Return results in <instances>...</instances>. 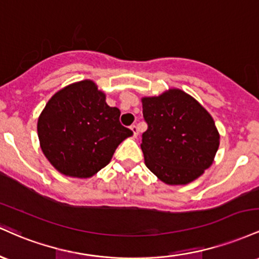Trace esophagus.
Returning <instances> with one entry per match:
<instances>
[{
    "mask_svg": "<svg viewBox=\"0 0 259 259\" xmlns=\"http://www.w3.org/2000/svg\"><path fill=\"white\" fill-rule=\"evenodd\" d=\"M130 129L133 130V133H134V136H135V138H136V136H138V134H139V129H138V126H136L135 124H133V125L130 126Z\"/></svg>",
    "mask_w": 259,
    "mask_h": 259,
    "instance_id": "esophagus-1",
    "label": "esophagus"
}]
</instances>
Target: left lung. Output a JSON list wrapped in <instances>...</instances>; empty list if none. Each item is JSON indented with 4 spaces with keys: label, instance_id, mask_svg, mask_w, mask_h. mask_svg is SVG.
<instances>
[{
    "label": "left lung",
    "instance_id": "left-lung-1",
    "mask_svg": "<svg viewBox=\"0 0 259 259\" xmlns=\"http://www.w3.org/2000/svg\"><path fill=\"white\" fill-rule=\"evenodd\" d=\"M147 130L142 134L145 164L169 185L197 179L213 163L219 147L214 120L184 91L142 99Z\"/></svg>",
    "mask_w": 259,
    "mask_h": 259
}]
</instances>
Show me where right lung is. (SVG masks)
<instances>
[{
  "label": "right lung",
  "instance_id": "1",
  "mask_svg": "<svg viewBox=\"0 0 259 259\" xmlns=\"http://www.w3.org/2000/svg\"><path fill=\"white\" fill-rule=\"evenodd\" d=\"M119 117V109L107 105L105 94L91 80L67 86L53 95L38 118L42 152L62 174L90 178L133 135Z\"/></svg>",
  "mask_w": 259,
  "mask_h": 259
}]
</instances>
